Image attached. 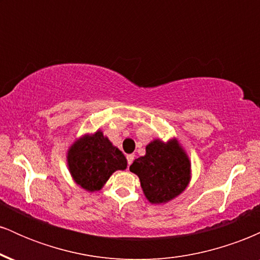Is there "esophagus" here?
Returning a JSON list of instances; mask_svg holds the SVG:
<instances>
[{"mask_svg": "<svg viewBox=\"0 0 260 260\" xmlns=\"http://www.w3.org/2000/svg\"><path fill=\"white\" fill-rule=\"evenodd\" d=\"M133 160H134V155H133V154L127 155V162H128V166H129L133 162Z\"/></svg>", "mask_w": 260, "mask_h": 260, "instance_id": "1", "label": "esophagus"}]
</instances>
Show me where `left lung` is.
<instances>
[{"label":"left lung","instance_id":"8db88e82","mask_svg":"<svg viewBox=\"0 0 260 260\" xmlns=\"http://www.w3.org/2000/svg\"><path fill=\"white\" fill-rule=\"evenodd\" d=\"M145 150L147 154L134 160L129 170L139 177L148 201L161 204L181 194L189 182L190 164L177 140L155 139Z\"/></svg>","mask_w":260,"mask_h":260}]
</instances>
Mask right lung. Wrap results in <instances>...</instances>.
<instances>
[{"label":"right lung","instance_id":"right-lung-1","mask_svg":"<svg viewBox=\"0 0 260 260\" xmlns=\"http://www.w3.org/2000/svg\"><path fill=\"white\" fill-rule=\"evenodd\" d=\"M67 162L76 183L89 192L101 189L113 172L127 168L122 151L100 131L74 143L68 150Z\"/></svg>","mask_w":260,"mask_h":260}]
</instances>
